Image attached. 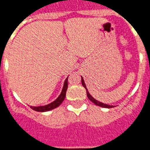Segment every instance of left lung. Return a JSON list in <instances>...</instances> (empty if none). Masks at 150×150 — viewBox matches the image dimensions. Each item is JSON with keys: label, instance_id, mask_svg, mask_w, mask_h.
<instances>
[{"label": "left lung", "instance_id": "left-lung-1", "mask_svg": "<svg viewBox=\"0 0 150 150\" xmlns=\"http://www.w3.org/2000/svg\"><path fill=\"white\" fill-rule=\"evenodd\" d=\"M82 85H83V86H84V88L86 89V93H87V96H88V99H89L90 100H91V102H93L94 104H95V105H98L99 106V107H105V108H111V107H113V106H110V105H107V104H103V103H101V102H99L97 100H95L94 98H92V97L91 96V95H90L89 93H88V90H87L86 88V85H85V83H84V80H83V77H82Z\"/></svg>", "mask_w": 150, "mask_h": 150}]
</instances>
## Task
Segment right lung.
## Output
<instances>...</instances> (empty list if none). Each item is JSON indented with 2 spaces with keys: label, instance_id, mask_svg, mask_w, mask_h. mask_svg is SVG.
<instances>
[{
  "label": "right lung",
  "instance_id": "1",
  "mask_svg": "<svg viewBox=\"0 0 150 150\" xmlns=\"http://www.w3.org/2000/svg\"><path fill=\"white\" fill-rule=\"evenodd\" d=\"M67 79H68V78H67L65 82H64L62 93H61V95H59V98H58L55 101H53L52 103H51V104H48V105L42 106V107H30V108L32 110H34L38 111V112H45V111H49L51 110H53L55 109V108H56V107H59L62 102H63L64 98H65L66 91H67Z\"/></svg>",
  "mask_w": 150,
  "mask_h": 150
}]
</instances>
